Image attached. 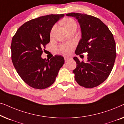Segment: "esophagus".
<instances>
[{
    "label": "esophagus",
    "mask_w": 124,
    "mask_h": 124,
    "mask_svg": "<svg viewBox=\"0 0 124 124\" xmlns=\"http://www.w3.org/2000/svg\"><path fill=\"white\" fill-rule=\"evenodd\" d=\"M70 59H71V58H70V57H64V60H65V62H67L68 61L70 60Z\"/></svg>",
    "instance_id": "34e87169"
}]
</instances>
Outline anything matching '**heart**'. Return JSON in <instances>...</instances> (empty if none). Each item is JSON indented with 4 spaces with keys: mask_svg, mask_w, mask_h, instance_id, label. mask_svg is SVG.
Listing matches in <instances>:
<instances>
[{
    "mask_svg": "<svg viewBox=\"0 0 124 124\" xmlns=\"http://www.w3.org/2000/svg\"><path fill=\"white\" fill-rule=\"evenodd\" d=\"M63 24L64 27L67 29V30H69V29H70L71 28H72L73 27H76V26H77L75 21L71 18L64 19L63 21ZM55 29V26H53V28H52L51 32H50V35H51V36H53ZM72 48V45L71 44H63L59 47V50H60V52H61L62 53L66 54L69 53L70 52Z\"/></svg>",
    "mask_w": 124,
    "mask_h": 124,
    "instance_id": "b5f03b06",
    "label": "heart"
}]
</instances>
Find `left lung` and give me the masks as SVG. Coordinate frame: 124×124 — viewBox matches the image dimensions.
Returning <instances> with one entry per match:
<instances>
[{
    "mask_svg": "<svg viewBox=\"0 0 124 124\" xmlns=\"http://www.w3.org/2000/svg\"><path fill=\"white\" fill-rule=\"evenodd\" d=\"M66 15L77 19L81 27V39L75 53L76 55L88 53L86 62L74 57L76 62L73 70L76 81L86 88L98 86L107 79L114 65L116 52L113 34L97 17L78 13Z\"/></svg>",
    "mask_w": 124,
    "mask_h": 124,
    "instance_id": "left-lung-1",
    "label": "left lung"
}]
</instances>
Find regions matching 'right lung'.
Instances as JSON below:
<instances>
[{
  "mask_svg": "<svg viewBox=\"0 0 124 124\" xmlns=\"http://www.w3.org/2000/svg\"><path fill=\"white\" fill-rule=\"evenodd\" d=\"M64 14L49 15L32 19L17 30L12 40V61L21 79L30 86L43 89L55 81L64 63L56 55L50 60L41 58L43 48L50 41L53 25Z\"/></svg>",
  "mask_w": 124,
  "mask_h": 124,
  "instance_id": "obj_1",
  "label": "right lung"
}]
</instances>
